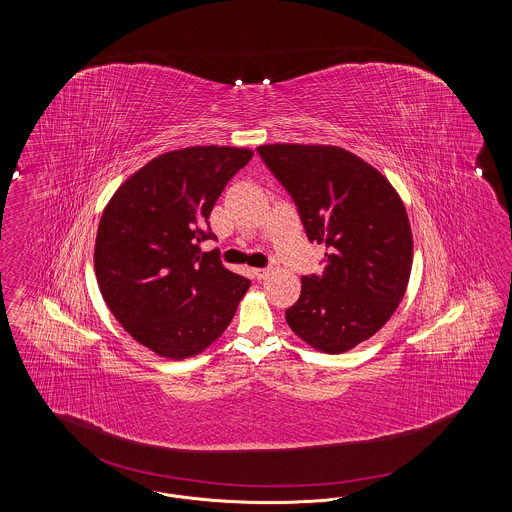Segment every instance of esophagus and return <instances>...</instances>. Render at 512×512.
Wrapping results in <instances>:
<instances>
[{
	"label": "esophagus",
	"instance_id": "esophagus-1",
	"mask_svg": "<svg viewBox=\"0 0 512 512\" xmlns=\"http://www.w3.org/2000/svg\"><path fill=\"white\" fill-rule=\"evenodd\" d=\"M268 274H270L268 268H253V276H255L257 280H265Z\"/></svg>",
	"mask_w": 512,
	"mask_h": 512
}]
</instances>
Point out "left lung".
<instances>
[{"mask_svg":"<svg viewBox=\"0 0 512 512\" xmlns=\"http://www.w3.org/2000/svg\"><path fill=\"white\" fill-rule=\"evenodd\" d=\"M265 165L290 192L311 242L324 244L322 276H303L286 320L322 353L372 338L395 313L413 267V234L390 180L336 146L268 144Z\"/></svg>","mask_w":512,"mask_h":512,"instance_id":"1","label":"left lung"}]
</instances>
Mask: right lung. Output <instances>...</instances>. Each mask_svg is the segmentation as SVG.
I'll use <instances>...</instances> for the list:
<instances>
[{
  "label": "right lung",
  "instance_id": "add662e5",
  "mask_svg": "<svg viewBox=\"0 0 512 512\" xmlns=\"http://www.w3.org/2000/svg\"><path fill=\"white\" fill-rule=\"evenodd\" d=\"M251 149H172L128 176L99 220V292L122 328L155 355L182 361L219 340L249 280L199 245L209 215Z\"/></svg>",
  "mask_w": 512,
  "mask_h": 512
}]
</instances>
